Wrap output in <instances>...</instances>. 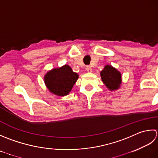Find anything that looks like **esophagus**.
I'll list each match as a JSON object with an SVG mask.
<instances>
[{"label":"esophagus","instance_id":"1","mask_svg":"<svg viewBox=\"0 0 158 158\" xmlns=\"http://www.w3.org/2000/svg\"><path fill=\"white\" fill-rule=\"evenodd\" d=\"M86 71H87L88 72H92V68L91 66H86Z\"/></svg>","mask_w":158,"mask_h":158}]
</instances>
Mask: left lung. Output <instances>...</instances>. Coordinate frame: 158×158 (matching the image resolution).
<instances>
[{"instance_id": "8db88e82", "label": "left lung", "mask_w": 158, "mask_h": 158, "mask_svg": "<svg viewBox=\"0 0 158 158\" xmlns=\"http://www.w3.org/2000/svg\"><path fill=\"white\" fill-rule=\"evenodd\" d=\"M103 82L110 89H117L121 83V76L118 71L110 65H106L101 72Z\"/></svg>"}]
</instances>
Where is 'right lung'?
<instances>
[{
  "label": "right lung",
  "mask_w": 158,
  "mask_h": 158,
  "mask_svg": "<svg viewBox=\"0 0 158 158\" xmlns=\"http://www.w3.org/2000/svg\"><path fill=\"white\" fill-rule=\"evenodd\" d=\"M78 78L67 65L48 72L44 80L49 91L59 96L68 95Z\"/></svg>",
  "instance_id": "right-lung-1"
}]
</instances>
